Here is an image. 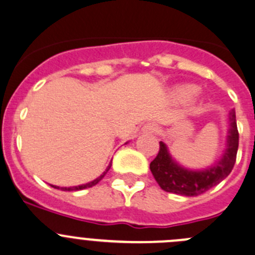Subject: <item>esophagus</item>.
Here are the masks:
<instances>
[{"instance_id":"34e87169","label":"esophagus","mask_w":255,"mask_h":255,"mask_svg":"<svg viewBox=\"0 0 255 255\" xmlns=\"http://www.w3.org/2000/svg\"><path fill=\"white\" fill-rule=\"evenodd\" d=\"M142 132L145 134H153V133L157 132V126L154 123H147V125L143 126Z\"/></svg>"}]
</instances>
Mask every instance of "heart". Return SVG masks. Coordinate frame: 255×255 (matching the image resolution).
Returning a JSON list of instances; mask_svg holds the SVG:
<instances>
[{"label": "heart", "instance_id": "1", "mask_svg": "<svg viewBox=\"0 0 255 255\" xmlns=\"http://www.w3.org/2000/svg\"><path fill=\"white\" fill-rule=\"evenodd\" d=\"M197 92V88L193 86H183V87L177 88L174 91V97L178 101H188L193 97L194 93Z\"/></svg>", "mask_w": 255, "mask_h": 255}]
</instances>
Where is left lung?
<instances>
[{
  "label": "left lung",
  "instance_id": "obj_1",
  "mask_svg": "<svg viewBox=\"0 0 255 255\" xmlns=\"http://www.w3.org/2000/svg\"><path fill=\"white\" fill-rule=\"evenodd\" d=\"M239 133L237 128L236 111L229 113V129L227 148L216 164L206 169H188L170 155L167 144L160 140L159 152L150 162L149 168L159 187L165 192L185 197L199 196L226 179L237 159Z\"/></svg>",
  "mask_w": 255,
  "mask_h": 255
}]
</instances>
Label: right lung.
I'll return each instance as SVG.
<instances>
[{
	"label": "right lung",
	"mask_w": 255,
	"mask_h": 255,
	"mask_svg": "<svg viewBox=\"0 0 255 255\" xmlns=\"http://www.w3.org/2000/svg\"><path fill=\"white\" fill-rule=\"evenodd\" d=\"M111 165H112V162H111L110 164H108L107 169H106L105 172H103L102 174L100 175V177H98V178H96V179H95V180H92V182H90V183H86V184L75 185V187H57V185H52V184H51V185H52V187H53V188H57V189L66 190V192H72V190H81V189H86V188H91V187H93V185H96V184H97V183L100 182V180L102 179L103 177H105V175H106V173H107L108 170H110Z\"/></svg>",
	"instance_id": "right-lung-1"
}]
</instances>
